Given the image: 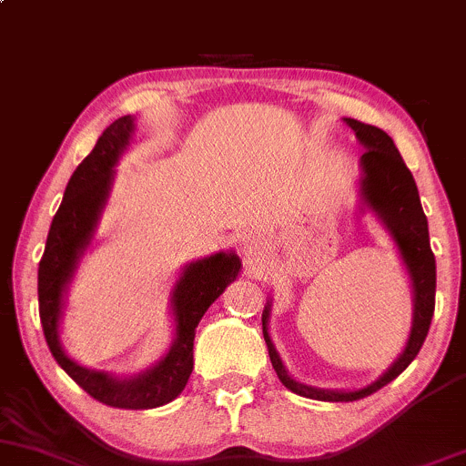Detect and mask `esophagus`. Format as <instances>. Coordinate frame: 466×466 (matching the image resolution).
Returning <instances> with one entry per match:
<instances>
[{
  "instance_id": "obj_1",
  "label": "esophagus",
  "mask_w": 466,
  "mask_h": 466,
  "mask_svg": "<svg viewBox=\"0 0 466 466\" xmlns=\"http://www.w3.org/2000/svg\"><path fill=\"white\" fill-rule=\"evenodd\" d=\"M263 251V237L256 232H249L243 237V256L248 260H256L258 254Z\"/></svg>"
}]
</instances>
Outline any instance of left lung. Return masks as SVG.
<instances>
[{"mask_svg": "<svg viewBox=\"0 0 466 466\" xmlns=\"http://www.w3.org/2000/svg\"><path fill=\"white\" fill-rule=\"evenodd\" d=\"M346 125L355 131L357 140L363 147L360 166V210L374 212V217L386 226V229L397 245L400 260L408 271L411 282V296H414V313H411V329L408 344L400 355L390 363V368L379 379H374L368 386L357 390H324L313 388L307 383L296 381L287 372L285 363L278 355L274 341L269 335V311L271 300H267L263 311V335L269 350L271 366L282 381V386L300 397L315 400H357L377 392L388 386L392 379H397L405 368L419 355L427 330H430L431 318H434V298H436V258L430 248V229H427V217L422 212L419 188L411 177L410 168L400 157L399 148L394 147L392 137L386 131L377 129L372 125H363L360 120L344 117Z\"/></svg>", "mask_w": 466, "mask_h": 466, "instance_id": "left-lung-1", "label": "left lung"}]
</instances>
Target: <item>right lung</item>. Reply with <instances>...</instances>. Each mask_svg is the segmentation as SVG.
I'll list each match as a JSON object with an SVG mask.
<instances>
[{
    "label": "right lung",
    "instance_id": "1",
    "mask_svg": "<svg viewBox=\"0 0 466 466\" xmlns=\"http://www.w3.org/2000/svg\"><path fill=\"white\" fill-rule=\"evenodd\" d=\"M136 133L131 116L117 117L103 131L94 151L78 164L67 181L66 195L52 218L44 258L39 263V315L52 357L89 397L120 410H151L177 399L192 372L195 329L210 304L240 274V258L229 251L192 260L170 291V313L175 337L159 361L131 377H116L92 370L67 357L61 344V318L66 293L72 285L80 258L92 245L96 228L109 199L116 177V164L129 148Z\"/></svg>",
    "mask_w": 466,
    "mask_h": 466
}]
</instances>
